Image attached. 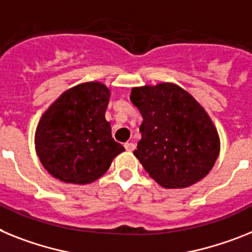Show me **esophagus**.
Returning <instances> with one entry per match:
<instances>
[{
    "label": "esophagus",
    "mask_w": 252,
    "mask_h": 252,
    "mask_svg": "<svg viewBox=\"0 0 252 252\" xmlns=\"http://www.w3.org/2000/svg\"><path fill=\"white\" fill-rule=\"evenodd\" d=\"M124 147H126V151L132 152V151L135 148V146H134V143H133V142H126V143L124 144Z\"/></svg>",
    "instance_id": "obj_1"
}]
</instances>
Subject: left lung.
Returning <instances> with one entry per match:
<instances>
[{
    "instance_id": "1",
    "label": "left lung",
    "mask_w": 252,
    "mask_h": 252,
    "mask_svg": "<svg viewBox=\"0 0 252 252\" xmlns=\"http://www.w3.org/2000/svg\"><path fill=\"white\" fill-rule=\"evenodd\" d=\"M130 101L143 122L134 156L166 189H183L204 179L218 158L220 135L188 91L170 82L133 87Z\"/></svg>"
}]
</instances>
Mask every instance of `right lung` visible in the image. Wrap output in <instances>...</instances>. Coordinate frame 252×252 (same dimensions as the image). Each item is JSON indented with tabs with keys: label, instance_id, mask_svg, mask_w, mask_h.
<instances>
[{
	"label": "right lung",
	"instance_id": "right-lung-1",
	"mask_svg": "<svg viewBox=\"0 0 252 252\" xmlns=\"http://www.w3.org/2000/svg\"><path fill=\"white\" fill-rule=\"evenodd\" d=\"M109 99L110 90L104 84L85 82L64 91L41 115L35 151L52 176L63 183L91 184L123 152L105 119Z\"/></svg>",
	"mask_w": 252,
	"mask_h": 252
}]
</instances>
